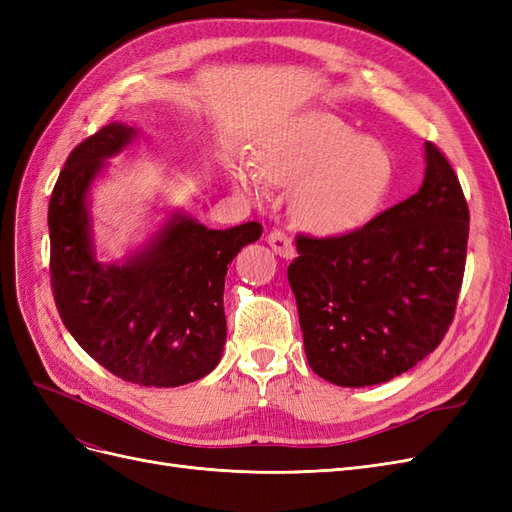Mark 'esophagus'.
<instances>
[{"label":"esophagus","mask_w":512,"mask_h":512,"mask_svg":"<svg viewBox=\"0 0 512 512\" xmlns=\"http://www.w3.org/2000/svg\"><path fill=\"white\" fill-rule=\"evenodd\" d=\"M267 241H269V245L273 247V252L280 254L282 258H292V256H294V245H292V241L286 237V232H282V230H271Z\"/></svg>","instance_id":"obj_1"}]
</instances>
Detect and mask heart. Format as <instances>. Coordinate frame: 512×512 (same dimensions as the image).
I'll list each match as a JSON object with an SVG mask.
<instances>
[{
  "mask_svg": "<svg viewBox=\"0 0 512 512\" xmlns=\"http://www.w3.org/2000/svg\"><path fill=\"white\" fill-rule=\"evenodd\" d=\"M256 170L294 188L292 213L305 230L339 237L374 218L393 185L395 162L378 138L359 136L331 113H309L260 147ZM259 178L241 166L232 173L252 196L262 194Z\"/></svg>",
  "mask_w": 512,
  "mask_h": 512,
  "instance_id": "obj_1",
  "label": "heart"
}]
</instances>
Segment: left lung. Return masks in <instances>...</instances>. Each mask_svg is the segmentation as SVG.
I'll use <instances>...</instances> for the list:
<instances>
[{"label":"left lung","instance_id":"8db88e82","mask_svg":"<svg viewBox=\"0 0 512 512\" xmlns=\"http://www.w3.org/2000/svg\"><path fill=\"white\" fill-rule=\"evenodd\" d=\"M416 194L342 237H297L288 282L307 363L337 386L389 382L423 361L453 322L470 211L455 170L425 143Z\"/></svg>","mask_w":512,"mask_h":512}]
</instances>
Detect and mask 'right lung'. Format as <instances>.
<instances>
[{
	"label": "right lung",
	"mask_w": 512,
	"mask_h": 512,
	"mask_svg": "<svg viewBox=\"0 0 512 512\" xmlns=\"http://www.w3.org/2000/svg\"><path fill=\"white\" fill-rule=\"evenodd\" d=\"M138 130L108 123L76 147L51 194V282L57 312L79 346L117 378L181 386L205 378L226 344V271L258 222L213 230L181 209L117 262L96 256L89 192Z\"/></svg>",
	"instance_id": "add662e5"
}]
</instances>
